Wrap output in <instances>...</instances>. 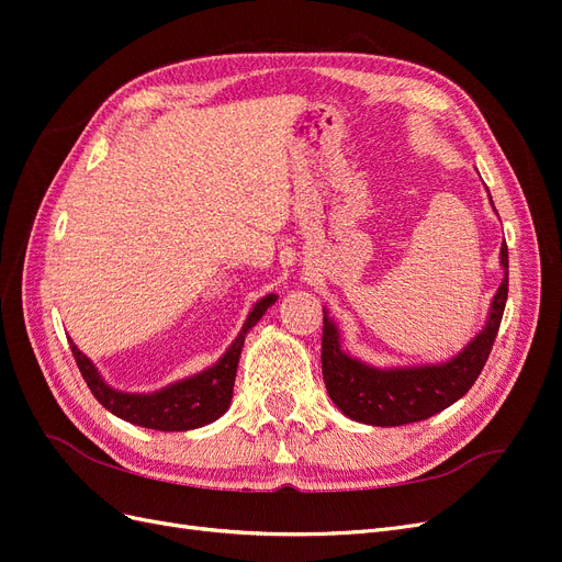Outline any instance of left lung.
I'll use <instances>...</instances> for the list:
<instances>
[{"instance_id":"8db88e82","label":"left lung","mask_w":562,"mask_h":562,"mask_svg":"<svg viewBox=\"0 0 562 562\" xmlns=\"http://www.w3.org/2000/svg\"><path fill=\"white\" fill-rule=\"evenodd\" d=\"M492 209H495V203H492ZM499 265L504 269V279L490 302L483 330L443 363L396 368L363 363L342 349L337 323L328 316V310H323L321 368L330 401L353 422H363L370 427H401V424L429 419L462 398L471 384L479 380L502 323L508 295L506 244H502L499 250Z\"/></svg>"}]
</instances>
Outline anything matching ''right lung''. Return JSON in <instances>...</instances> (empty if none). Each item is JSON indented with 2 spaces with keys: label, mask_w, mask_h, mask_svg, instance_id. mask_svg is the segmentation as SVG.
<instances>
[{
  "label": "right lung",
  "mask_w": 562,
  "mask_h": 562,
  "mask_svg": "<svg viewBox=\"0 0 562 562\" xmlns=\"http://www.w3.org/2000/svg\"><path fill=\"white\" fill-rule=\"evenodd\" d=\"M277 300V293H269L252 304L244 328L234 337V342L220 356L215 366L196 372L192 378L168 384L159 391H151V394H131V391H119L110 386L93 366V361L87 353L79 351L72 339L70 349L75 353L83 382L89 384L91 394L105 411L122 417L124 422L135 424V427L155 431H190L206 427V424L227 413L236 380V366H239L246 335Z\"/></svg>",
  "instance_id": "right-lung-1"
}]
</instances>
